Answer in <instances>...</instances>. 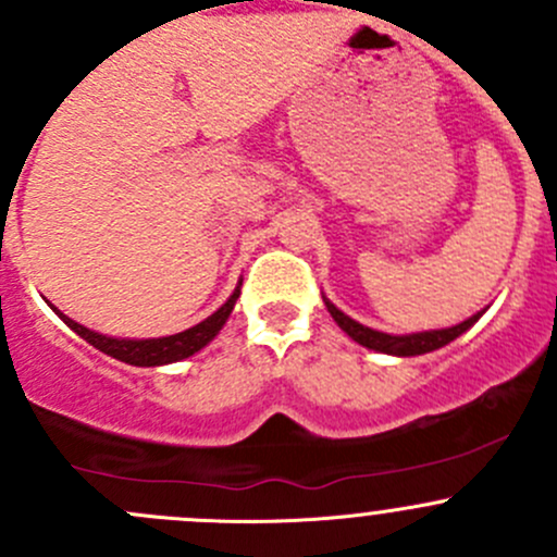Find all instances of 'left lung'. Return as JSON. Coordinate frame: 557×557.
Returning <instances> with one entry per match:
<instances>
[{
  "instance_id": "left-lung-1",
  "label": "left lung",
  "mask_w": 557,
  "mask_h": 557,
  "mask_svg": "<svg viewBox=\"0 0 557 557\" xmlns=\"http://www.w3.org/2000/svg\"><path fill=\"white\" fill-rule=\"evenodd\" d=\"M323 301H325V310L331 312V318L336 320V325H339V329L345 331L350 339H356L358 345L369 347V350L387 352V356H401V358L423 356V352L440 350V347L450 345L453 339H458L463 331H469L471 325L482 318V312H485L482 310V312L471 314L469 320H463V323H458V325H450V329L418 331V334H383V331H374V329H369V325L358 323V320L347 318V314L342 310H336V307L331 305L325 296H323Z\"/></svg>"
}]
</instances>
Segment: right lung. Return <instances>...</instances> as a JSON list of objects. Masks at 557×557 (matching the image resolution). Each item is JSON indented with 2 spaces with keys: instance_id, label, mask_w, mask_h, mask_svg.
Instances as JSON below:
<instances>
[{
  "instance_id": "1",
  "label": "right lung",
  "mask_w": 557,
  "mask_h": 557,
  "mask_svg": "<svg viewBox=\"0 0 557 557\" xmlns=\"http://www.w3.org/2000/svg\"><path fill=\"white\" fill-rule=\"evenodd\" d=\"M239 288H243V283L234 288V294L228 296L226 305H223L221 310L212 312L207 320H201V323L180 331V334L159 336V339H115V336L97 334V331L86 329V325H81V323H75L72 318H66V314L55 310L53 305L50 307H53L55 314H59V318L64 320V323L70 325L77 336H83L88 345H94L97 350L107 352V356L117 358V361H123V363H132V367H164V363L183 361V358L194 356V352H199L201 347L210 345V342L215 339L218 331L223 329V323H226L228 314H232L234 305H237Z\"/></svg>"
}]
</instances>
